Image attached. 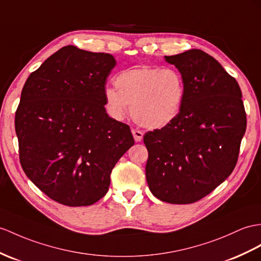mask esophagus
I'll return each mask as SVG.
<instances>
[{
    "label": "esophagus",
    "mask_w": 261,
    "mask_h": 261,
    "mask_svg": "<svg viewBox=\"0 0 261 261\" xmlns=\"http://www.w3.org/2000/svg\"><path fill=\"white\" fill-rule=\"evenodd\" d=\"M132 133H133V136H134V139L135 142H141L143 139V136H144V133L142 130L139 129H136V128H133L132 129Z\"/></svg>",
    "instance_id": "34e87169"
}]
</instances>
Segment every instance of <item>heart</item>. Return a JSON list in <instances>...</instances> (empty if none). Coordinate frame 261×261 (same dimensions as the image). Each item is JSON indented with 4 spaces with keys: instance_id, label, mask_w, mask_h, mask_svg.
I'll list each match as a JSON object with an SVG mask.
<instances>
[{
    "instance_id": "b5f03b06",
    "label": "heart",
    "mask_w": 261,
    "mask_h": 261,
    "mask_svg": "<svg viewBox=\"0 0 261 261\" xmlns=\"http://www.w3.org/2000/svg\"><path fill=\"white\" fill-rule=\"evenodd\" d=\"M116 90L106 87L107 111L123 119L132 107L133 118L146 128L158 129L178 116L185 96V83L176 68L139 66L124 69L115 77Z\"/></svg>"
}]
</instances>
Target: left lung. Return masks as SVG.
I'll return each mask as SVG.
<instances>
[{
	"instance_id": "8db88e82",
	"label": "left lung",
	"mask_w": 261,
	"mask_h": 261,
	"mask_svg": "<svg viewBox=\"0 0 261 261\" xmlns=\"http://www.w3.org/2000/svg\"><path fill=\"white\" fill-rule=\"evenodd\" d=\"M185 83L173 122L147 132L146 179L151 194L169 204H193L227 179L236 166L247 118L240 87L201 49L165 56Z\"/></svg>"
}]
</instances>
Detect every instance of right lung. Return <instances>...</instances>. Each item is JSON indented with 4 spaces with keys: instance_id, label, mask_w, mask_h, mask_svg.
<instances>
[{
    "instance_id": "obj_1",
    "label": "right lung",
    "mask_w": 261,
    "mask_h": 261,
    "mask_svg": "<svg viewBox=\"0 0 261 261\" xmlns=\"http://www.w3.org/2000/svg\"><path fill=\"white\" fill-rule=\"evenodd\" d=\"M114 56L67 45L31 73L15 113L24 173L62 205L104 197L118 160L134 145L128 125L107 115L104 90Z\"/></svg>"
}]
</instances>
